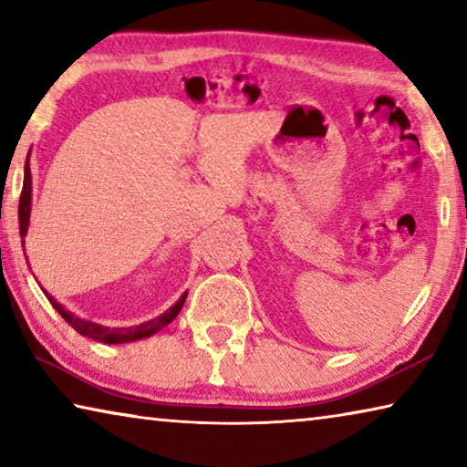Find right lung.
I'll return each instance as SVG.
<instances>
[{
    "label": "right lung",
    "instance_id": "add662e5",
    "mask_svg": "<svg viewBox=\"0 0 467 467\" xmlns=\"http://www.w3.org/2000/svg\"><path fill=\"white\" fill-rule=\"evenodd\" d=\"M30 152L26 156V164H25V185H22V193H20V205H18V220H20V236H26L28 233V224H30V203H33V175H30ZM45 296L49 298V303L55 306V311H57L63 319H66L69 326H72L78 334H82L86 337H92L97 339V342L102 344H128V342H136V339H144L154 336L156 331H161L162 327H167L169 323L177 317L181 306H183L185 298H187V292L181 295V298L177 300L175 305L171 306V309L164 311L162 315H158V317L150 319L140 323V326H131V327H107V326H100V323H94L88 319H82L74 315L72 311H67L66 306L61 303H57L49 292L43 290Z\"/></svg>",
    "mask_w": 467,
    "mask_h": 467
}]
</instances>
